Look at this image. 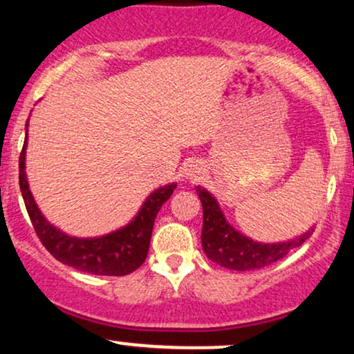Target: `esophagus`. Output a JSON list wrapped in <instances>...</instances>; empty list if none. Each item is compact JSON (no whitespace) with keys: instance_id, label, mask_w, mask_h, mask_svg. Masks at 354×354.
I'll return each instance as SVG.
<instances>
[{"instance_id":"esophagus-1","label":"esophagus","mask_w":354,"mask_h":354,"mask_svg":"<svg viewBox=\"0 0 354 354\" xmlns=\"http://www.w3.org/2000/svg\"><path fill=\"white\" fill-rule=\"evenodd\" d=\"M203 174V163L198 160H189L186 161L183 166V176L188 178V180H196Z\"/></svg>"}]
</instances>
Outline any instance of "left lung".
Returning <instances> with one entry per match:
<instances>
[{
	"mask_svg": "<svg viewBox=\"0 0 354 354\" xmlns=\"http://www.w3.org/2000/svg\"><path fill=\"white\" fill-rule=\"evenodd\" d=\"M203 206L201 246L206 256L216 265L234 271H251L266 268L301 246L311 236L315 226L299 236L278 243H261L238 231L223 213L216 198L203 186H194Z\"/></svg>",
	"mask_w": 354,
	"mask_h": 354,
	"instance_id": "left-lung-1",
	"label": "left lung"
}]
</instances>
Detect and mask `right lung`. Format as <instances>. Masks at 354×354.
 <instances>
[{
  "mask_svg": "<svg viewBox=\"0 0 354 354\" xmlns=\"http://www.w3.org/2000/svg\"><path fill=\"white\" fill-rule=\"evenodd\" d=\"M28 126L21 156H19V189H21L26 211L30 214L33 228L41 243L50 253L63 265H68L83 273L98 276H124L133 273L145 263L148 254L149 239L154 219L161 206L171 198L176 189V183L160 186L143 201L141 208L129 223L111 233L101 236L78 238L56 228L46 219L36 205L30 183L26 176V148H28Z\"/></svg>",
  "mask_w": 354,
  "mask_h": 354,
  "instance_id": "right-lung-1",
  "label": "right lung"
}]
</instances>
